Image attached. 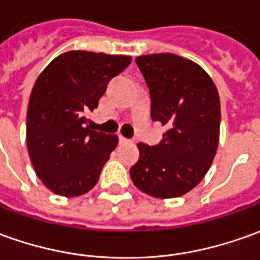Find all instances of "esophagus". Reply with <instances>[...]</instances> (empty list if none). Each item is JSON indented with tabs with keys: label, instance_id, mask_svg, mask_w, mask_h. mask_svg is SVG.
Returning a JSON list of instances; mask_svg holds the SVG:
<instances>
[{
	"label": "esophagus",
	"instance_id": "1",
	"mask_svg": "<svg viewBox=\"0 0 260 260\" xmlns=\"http://www.w3.org/2000/svg\"><path fill=\"white\" fill-rule=\"evenodd\" d=\"M119 144H129V142H132L131 139H126L125 137H122V135H119Z\"/></svg>",
	"mask_w": 260,
	"mask_h": 260
}]
</instances>
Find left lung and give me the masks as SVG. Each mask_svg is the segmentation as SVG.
<instances>
[{"instance_id":"1","label":"left lung","mask_w":260,"mask_h":260,"mask_svg":"<svg viewBox=\"0 0 260 260\" xmlns=\"http://www.w3.org/2000/svg\"><path fill=\"white\" fill-rule=\"evenodd\" d=\"M135 61L149 88L151 116L167 132L158 145L138 144L131 179L153 198L182 197L204 179L218 149V89L204 68L186 58L151 54Z\"/></svg>"}]
</instances>
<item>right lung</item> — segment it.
<instances>
[{"instance_id":"add662e5","label":"right lung","mask_w":260,"mask_h":260,"mask_svg":"<svg viewBox=\"0 0 260 260\" xmlns=\"http://www.w3.org/2000/svg\"><path fill=\"white\" fill-rule=\"evenodd\" d=\"M132 61L126 55L68 51L34 84L26 111V146L42 183L74 198L92 189L118 137L91 131L86 114L98 108L108 82Z\"/></svg>"}]
</instances>
